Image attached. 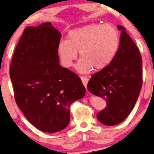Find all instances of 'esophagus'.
<instances>
[{"label": "esophagus", "instance_id": "34e87169", "mask_svg": "<svg viewBox=\"0 0 154 154\" xmlns=\"http://www.w3.org/2000/svg\"><path fill=\"white\" fill-rule=\"evenodd\" d=\"M80 79H81V80H82V83H83L84 86H85V88H87L88 82V79L86 77H83V76L80 77Z\"/></svg>", "mask_w": 154, "mask_h": 154}]
</instances>
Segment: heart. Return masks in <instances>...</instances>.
Returning <instances> with one entry per match:
<instances>
[{"instance_id":"b5f03b06","label":"heart","mask_w":154,"mask_h":154,"mask_svg":"<svg viewBox=\"0 0 154 154\" xmlns=\"http://www.w3.org/2000/svg\"><path fill=\"white\" fill-rule=\"evenodd\" d=\"M120 37L115 27L109 24H89L71 30L67 40L58 45V53L64 67L70 68L80 52L77 70L87 73L93 69L102 70L116 57Z\"/></svg>"}]
</instances>
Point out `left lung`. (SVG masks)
Wrapping results in <instances>:
<instances>
[{
	"label": "left lung",
	"mask_w": 154,
	"mask_h": 154,
	"mask_svg": "<svg viewBox=\"0 0 154 154\" xmlns=\"http://www.w3.org/2000/svg\"><path fill=\"white\" fill-rule=\"evenodd\" d=\"M121 30L118 51L112 63L92 75L88 83L91 94L102 97L107 106L97 114L106 126H115L126 119L134 108L143 84L142 57L137 47L126 33Z\"/></svg>",
	"instance_id": "left-lung-1"
}]
</instances>
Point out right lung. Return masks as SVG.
Wrapping results in <instances>:
<instances>
[{"label": "right lung", "instance_id": "obj_1", "mask_svg": "<svg viewBox=\"0 0 154 154\" xmlns=\"http://www.w3.org/2000/svg\"><path fill=\"white\" fill-rule=\"evenodd\" d=\"M60 37L50 23L25 28L9 69L17 104L35 127L47 133L65 129L71 104L85 95L78 75L58 63Z\"/></svg>", "mask_w": 154, "mask_h": 154}]
</instances>
